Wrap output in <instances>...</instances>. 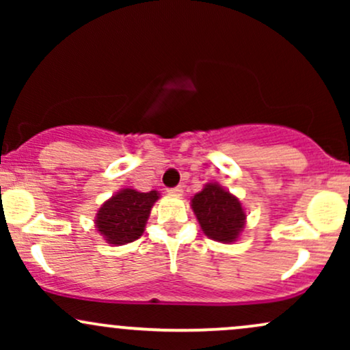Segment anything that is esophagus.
Returning a JSON list of instances; mask_svg holds the SVG:
<instances>
[{"instance_id": "1", "label": "esophagus", "mask_w": 350, "mask_h": 350, "mask_svg": "<svg viewBox=\"0 0 350 350\" xmlns=\"http://www.w3.org/2000/svg\"><path fill=\"white\" fill-rule=\"evenodd\" d=\"M167 194H171V196H183V186L170 187V189H167Z\"/></svg>"}]
</instances>
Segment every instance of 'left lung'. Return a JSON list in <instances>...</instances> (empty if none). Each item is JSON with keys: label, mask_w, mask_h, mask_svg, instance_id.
Here are the masks:
<instances>
[{"label": "left lung", "mask_w": 350, "mask_h": 350, "mask_svg": "<svg viewBox=\"0 0 350 350\" xmlns=\"http://www.w3.org/2000/svg\"><path fill=\"white\" fill-rule=\"evenodd\" d=\"M192 211L204 234L217 242H234L242 232L245 212L240 200L217 184H207L192 199Z\"/></svg>", "instance_id": "8db88e82"}]
</instances>
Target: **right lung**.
Here are the masks:
<instances>
[{"label":"right lung","instance_id":"obj_1","mask_svg":"<svg viewBox=\"0 0 350 350\" xmlns=\"http://www.w3.org/2000/svg\"><path fill=\"white\" fill-rule=\"evenodd\" d=\"M159 199L158 192H138L123 189L108 199L97 214L98 232L108 243L124 245L143 235L152 204Z\"/></svg>","mask_w":350,"mask_h":350}]
</instances>
